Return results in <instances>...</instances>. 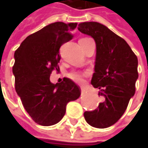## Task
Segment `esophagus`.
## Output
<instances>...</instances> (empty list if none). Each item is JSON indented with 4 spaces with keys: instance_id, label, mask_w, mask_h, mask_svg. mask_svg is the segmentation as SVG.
<instances>
[{
    "instance_id": "obj_1",
    "label": "esophagus",
    "mask_w": 148,
    "mask_h": 148,
    "mask_svg": "<svg viewBox=\"0 0 148 148\" xmlns=\"http://www.w3.org/2000/svg\"><path fill=\"white\" fill-rule=\"evenodd\" d=\"M81 90H82V93H86V89H85L84 87H82V88H81Z\"/></svg>"
}]
</instances>
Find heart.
Here are the masks:
<instances>
[{
    "label": "heart",
    "instance_id": "b5f03b06",
    "mask_svg": "<svg viewBox=\"0 0 148 148\" xmlns=\"http://www.w3.org/2000/svg\"><path fill=\"white\" fill-rule=\"evenodd\" d=\"M89 74L88 71H84V72H80V71H72L71 73H69L68 77L71 78V80L74 81L76 82H83L85 78Z\"/></svg>",
    "mask_w": 148,
    "mask_h": 148
}]
</instances>
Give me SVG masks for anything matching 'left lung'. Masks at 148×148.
Segmentation results:
<instances>
[{
  "label": "left lung",
  "mask_w": 148,
  "mask_h": 148,
  "mask_svg": "<svg viewBox=\"0 0 148 148\" xmlns=\"http://www.w3.org/2000/svg\"><path fill=\"white\" fill-rule=\"evenodd\" d=\"M77 28L96 42L95 72L91 84L99 89L98 95L103 98L97 109L85 112L84 117L91 126L106 128L120 120L135 94L138 59L127 42L105 25L84 22Z\"/></svg>",
  "instance_id": "obj_1"
}]
</instances>
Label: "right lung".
<instances>
[{
	"label": "right lung",
	"mask_w": 148,
	"mask_h": 148,
	"mask_svg": "<svg viewBox=\"0 0 148 148\" xmlns=\"http://www.w3.org/2000/svg\"><path fill=\"white\" fill-rule=\"evenodd\" d=\"M77 23L55 22L32 34L15 51V89L24 109L38 124L51 126L61 121L68 102L81 95L80 87L64 77L52 84L50 76L59 70V49L73 39Z\"/></svg>",
	"instance_id": "obj_1"
}]
</instances>
